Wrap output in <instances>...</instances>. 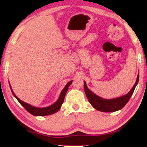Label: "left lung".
I'll return each instance as SVG.
<instances>
[{
  "mask_svg": "<svg viewBox=\"0 0 147 147\" xmlns=\"http://www.w3.org/2000/svg\"><path fill=\"white\" fill-rule=\"evenodd\" d=\"M139 80V74L137 76L136 81L135 84L133 86L131 90L127 94L124 96H122L120 97L117 98H112V99H106V98H103L101 97L98 96L96 94L94 93L88 89L87 87L86 83L84 81V90L86 95L87 96L88 100L90 103V105H92L96 110L101 111L104 112H112L115 111H118L121 109L125 107V105L129 101L130 98L132 96L134 90H135L136 86H137Z\"/></svg>",
  "mask_w": 147,
  "mask_h": 147,
  "instance_id": "8db88e82",
  "label": "left lung"
}]
</instances>
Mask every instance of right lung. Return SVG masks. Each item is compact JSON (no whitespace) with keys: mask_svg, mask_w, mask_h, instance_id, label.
I'll list each match as a JSON object with an SVG mask.
<instances>
[{"mask_svg":"<svg viewBox=\"0 0 147 147\" xmlns=\"http://www.w3.org/2000/svg\"><path fill=\"white\" fill-rule=\"evenodd\" d=\"M72 82V80H71V81L68 82V83H67V85H66L65 87L64 88V89L61 90V94H60L59 95V98L57 99V101H56V102H54L53 105H50V106L42 108L36 107L32 106V105H30V104H27V103L20 100V98H18V97L15 95V94L13 93V90H12L11 85L10 88L13 96L18 100V101H19L23 107H24V109H25L27 112H30V114H32V115H35V116H46V115H52V114L56 113V112H58V111L59 110L61 105H62L63 102H64V96H65L66 94H67V91L68 90V88H69V86L71 85Z\"/></svg>","mask_w":147,"mask_h":147,"instance_id":"right-lung-1","label":"right lung"}]
</instances>
